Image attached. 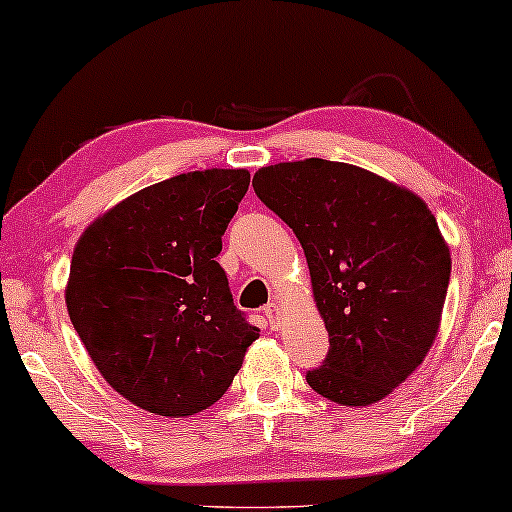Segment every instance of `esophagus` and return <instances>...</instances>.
I'll list each match as a JSON object with an SVG mask.
<instances>
[{"mask_svg":"<svg viewBox=\"0 0 512 512\" xmlns=\"http://www.w3.org/2000/svg\"><path fill=\"white\" fill-rule=\"evenodd\" d=\"M279 314H282V307H279L277 303H268L263 307V317L270 321V326H277Z\"/></svg>","mask_w":512,"mask_h":512,"instance_id":"obj_1","label":"esophagus"}]
</instances>
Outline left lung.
I'll list each match as a JSON object with an SVG mask.
<instances>
[{
	"instance_id": "8db88e82",
	"label": "left lung",
	"mask_w": 512,
	"mask_h": 512,
	"mask_svg": "<svg viewBox=\"0 0 512 512\" xmlns=\"http://www.w3.org/2000/svg\"><path fill=\"white\" fill-rule=\"evenodd\" d=\"M254 191L303 244L328 331L307 384L340 405L389 396L436 340L450 249L415 193L324 158L263 167Z\"/></svg>"
}]
</instances>
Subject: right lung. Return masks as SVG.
Here are the masks:
<instances>
[{
  "label": "right lung",
  "instance_id": "1",
  "mask_svg": "<svg viewBox=\"0 0 512 512\" xmlns=\"http://www.w3.org/2000/svg\"><path fill=\"white\" fill-rule=\"evenodd\" d=\"M247 188V170L179 174L109 209L76 244L69 319L104 380L142 410H207L261 333L216 261Z\"/></svg>",
  "mask_w": 512,
  "mask_h": 512
}]
</instances>
